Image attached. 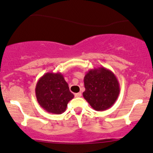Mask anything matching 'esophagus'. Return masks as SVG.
Here are the masks:
<instances>
[{
	"mask_svg": "<svg viewBox=\"0 0 153 153\" xmlns=\"http://www.w3.org/2000/svg\"><path fill=\"white\" fill-rule=\"evenodd\" d=\"M74 96L76 97H81V96H82V93H81V92H78V93L75 94Z\"/></svg>",
	"mask_w": 153,
	"mask_h": 153,
	"instance_id": "1",
	"label": "esophagus"
}]
</instances>
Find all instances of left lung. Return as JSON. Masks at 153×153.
I'll list each match as a JSON object with an SVG mask.
<instances>
[{
    "instance_id": "8db88e82",
    "label": "left lung",
    "mask_w": 153,
    "mask_h": 153,
    "mask_svg": "<svg viewBox=\"0 0 153 153\" xmlns=\"http://www.w3.org/2000/svg\"><path fill=\"white\" fill-rule=\"evenodd\" d=\"M83 97L91 107L102 111L114 105L120 93V86L114 72L105 67L94 68L84 78Z\"/></svg>"
}]
</instances>
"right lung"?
<instances>
[{
	"instance_id": "right-lung-1",
	"label": "right lung",
	"mask_w": 153,
	"mask_h": 153,
	"mask_svg": "<svg viewBox=\"0 0 153 153\" xmlns=\"http://www.w3.org/2000/svg\"><path fill=\"white\" fill-rule=\"evenodd\" d=\"M37 100L47 112L61 114L74 98L68 83L60 72H48L39 79L35 87Z\"/></svg>"
}]
</instances>
